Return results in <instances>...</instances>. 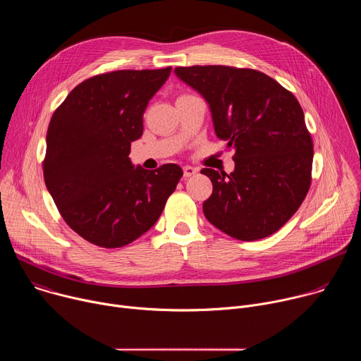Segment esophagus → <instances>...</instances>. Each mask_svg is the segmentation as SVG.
I'll list each match as a JSON object with an SVG mask.
<instances>
[{"instance_id": "34e87169", "label": "esophagus", "mask_w": 361, "mask_h": 361, "mask_svg": "<svg viewBox=\"0 0 361 361\" xmlns=\"http://www.w3.org/2000/svg\"><path fill=\"white\" fill-rule=\"evenodd\" d=\"M183 171H184V177H185V178H188V177L194 176L198 170H197V169H194V167H191V166H185V167L183 169Z\"/></svg>"}]
</instances>
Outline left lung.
<instances>
[{
  "mask_svg": "<svg viewBox=\"0 0 361 361\" xmlns=\"http://www.w3.org/2000/svg\"><path fill=\"white\" fill-rule=\"evenodd\" d=\"M176 74L209 102L217 137L235 151L233 173L201 170L213 183L202 204L205 219L241 241L274 234L312 184L313 140L300 102L251 68L192 66L177 67Z\"/></svg>",
  "mask_w": 361,
  "mask_h": 361,
  "instance_id": "8db88e82",
  "label": "left lung"
}]
</instances>
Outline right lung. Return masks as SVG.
<instances>
[{
    "instance_id": "add662e5",
    "label": "right lung",
    "mask_w": 361,
    "mask_h": 361,
    "mask_svg": "<svg viewBox=\"0 0 361 361\" xmlns=\"http://www.w3.org/2000/svg\"><path fill=\"white\" fill-rule=\"evenodd\" d=\"M170 73L171 67L94 75L51 117L44 181L64 221L91 244L120 248L141 237L183 177L177 164L149 171L128 159L148 101Z\"/></svg>"
}]
</instances>
